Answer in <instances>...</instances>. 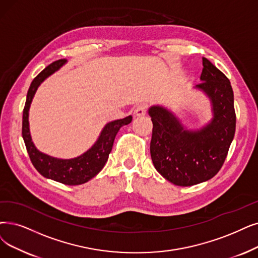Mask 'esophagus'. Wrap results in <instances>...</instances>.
<instances>
[{"instance_id":"esophagus-1","label":"esophagus","mask_w":258,"mask_h":258,"mask_svg":"<svg viewBox=\"0 0 258 258\" xmlns=\"http://www.w3.org/2000/svg\"><path fill=\"white\" fill-rule=\"evenodd\" d=\"M148 106L146 104H141L139 106H137L136 110H135V115L136 116H142V115H145L146 114V111H147Z\"/></svg>"}]
</instances>
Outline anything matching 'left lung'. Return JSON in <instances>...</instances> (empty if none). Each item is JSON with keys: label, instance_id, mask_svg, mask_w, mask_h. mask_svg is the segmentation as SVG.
Returning <instances> with one entry per match:
<instances>
[{"label": "left lung", "instance_id": "left-lung-1", "mask_svg": "<svg viewBox=\"0 0 258 258\" xmlns=\"http://www.w3.org/2000/svg\"><path fill=\"white\" fill-rule=\"evenodd\" d=\"M197 87L212 102L213 118L198 130L184 128L172 112L161 106L149 109L153 128L151 160L167 181L191 186L212 179L225 161L236 129L234 93L231 82L210 60L202 58Z\"/></svg>", "mask_w": 258, "mask_h": 258}]
</instances>
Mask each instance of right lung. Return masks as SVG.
<instances>
[{
  "label": "right lung",
  "mask_w": 258,
  "mask_h": 258,
  "mask_svg": "<svg viewBox=\"0 0 258 258\" xmlns=\"http://www.w3.org/2000/svg\"><path fill=\"white\" fill-rule=\"evenodd\" d=\"M64 63L66 59H60L53 63H50L41 73H39L34 78L32 84H30L23 110L22 137L30 161H32L35 168L43 177L66 185H79L94 178L104 168L118 130L120 129V127L130 123L132 120V116L129 115L125 118L108 122L104 129H102L100 136L94 145L77 158L62 160L49 157L47 154L40 152L35 147L34 143L32 142V138H30L28 123L29 107L41 82L46 79L49 75L55 73Z\"/></svg>",
  "instance_id": "add662e5"
}]
</instances>
